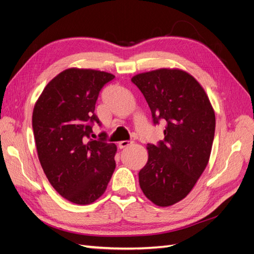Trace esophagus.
<instances>
[{"label": "esophagus", "instance_id": "esophagus-1", "mask_svg": "<svg viewBox=\"0 0 254 254\" xmlns=\"http://www.w3.org/2000/svg\"><path fill=\"white\" fill-rule=\"evenodd\" d=\"M130 144H132L131 141H122V142L119 143V147H120L121 149L126 148V147H128V146H129Z\"/></svg>", "mask_w": 254, "mask_h": 254}]
</instances>
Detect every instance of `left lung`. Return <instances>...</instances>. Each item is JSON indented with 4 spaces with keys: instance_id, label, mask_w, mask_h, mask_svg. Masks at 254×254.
I'll use <instances>...</instances> for the list:
<instances>
[{
    "instance_id": "8db88e82",
    "label": "left lung",
    "mask_w": 254,
    "mask_h": 254,
    "mask_svg": "<svg viewBox=\"0 0 254 254\" xmlns=\"http://www.w3.org/2000/svg\"><path fill=\"white\" fill-rule=\"evenodd\" d=\"M131 81L147 102L153 124L165 123L164 140L147 145L140 187L150 201L170 206L188 196L209 163L215 113L200 83L179 68L141 73Z\"/></svg>"
}]
</instances>
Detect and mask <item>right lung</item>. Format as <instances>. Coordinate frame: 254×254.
Returning a JSON list of instances; mask_svg holds the SVG:
<instances>
[{"mask_svg":"<svg viewBox=\"0 0 254 254\" xmlns=\"http://www.w3.org/2000/svg\"><path fill=\"white\" fill-rule=\"evenodd\" d=\"M114 75L71 67L44 88L34 107L38 158L52 187L66 200L90 204L101 197L115 170L117 146L102 132L90 139L99 92Z\"/></svg>","mask_w":254,"mask_h":254,"instance_id":"right-lung-1","label":"right lung"}]
</instances>
